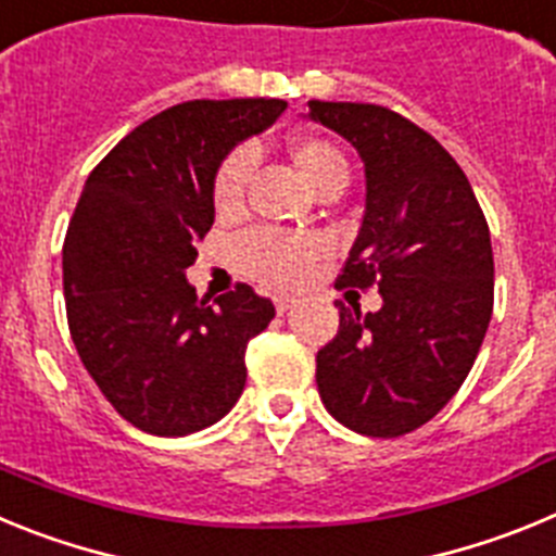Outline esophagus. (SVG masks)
<instances>
[{
  "label": "esophagus",
  "instance_id": "1",
  "mask_svg": "<svg viewBox=\"0 0 556 556\" xmlns=\"http://www.w3.org/2000/svg\"><path fill=\"white\" fill-rule=\"evenodd\" d=\"M292 306H294V298H287V294H278V298H275V312L278 314H287Z\"/></svg>",
  "mask_w": 556,
  "mask_h": 556
}]
</instances>
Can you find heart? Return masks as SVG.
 I'll return each mask as SVG.
<instances>
[{
  "label": "heart",
  "instance_id": "obj_1",
  "mask_svg": "<svg viewBox=\"0 0 556 556\" xmlns=\"http://www.w3.org/2000/svg\"><path fill=\"white\" fill-rule=\"evenodd\" d=\"M289 161L303 184L320 194L328 186H345L348 161L323 136H292L287 141ZM255 159L248 147H236L225 155L211 178V205L219 217H236L244 205V191L253 175ZM326 258V242L317 236L253 230L236 244V264L248 278L269 289H294L306 281Z\"/></svg>",
  "mask_w": 556,
  "mask_h": 556
}]
</instances>
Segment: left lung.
<instances>
[{
  "label": "left lung",
  "instance_id": "obj_1",
  "mask_svg": "<svg viewBox=\"0 0 556 556\" xmlns=\"http://www.w3.org/2000/svg\"><path fill=\"white\" fill-rule=\"evenodd\" d=\"M365 161V217L337 289L381 292V308L339 306L317 351V390L339 424L401 437L429 424L468 378L493 317L488 219L445 147L370 102H308Z\"/></svg>",
  "mask_w": 556,
  "mask_h": 556
}]
</instances>
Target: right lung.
<instances>
[{
  "instance_id": "obj_1",
  "label": "right lung",
  "mask_w": 556,
  "mask_h": 556,
  "mask_svg": "<svg viewBox=\"0 0 556 556\" xmlns=\"http://www.w3.org/2000/svg\"><path fill=\"white\" fill-rule=\"evenodd\" d=\"M283 100H191L161 111L88 175L63 242L72 342L127 424L184 437L217 424L248 381L244 351L275 317L248 283L208 303L186 281L214 225L211 178Z\"/></svg>"
}]
</instances>
